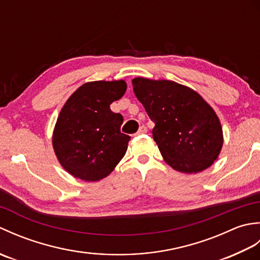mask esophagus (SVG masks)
<instances>
[{"instance_id": "34e87169", "label": "esophagus", "mask_w": 260, "mask_h": 260, "mask_svg": "<svg viewBox=\"0 0 260 260\" xmlns=\"http://www.w3.org/2000/svg\"><path fill=\"white\" fill-rule=\"evenodd\" d=\"M145 133H147V128H146V127H145L144 125H143V126L140 127V129L137 131L136 135H142V134H145Z\"/></svg>"}]
</instances>
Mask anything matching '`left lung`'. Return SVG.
Wrapping results in <instances>:
<instances>
[{
  "label": "left lung",
  "mask_w": 260,
  "mask_h": 260,
  "mask_svg": "<svg viewBox=\"0 0 260 260\" xmlns=\"http://www.w3.org/2000/svg\"><path fill=\"white\" fill-rule=\"evenodd\" d=\"M132 84L155 124L153 139L165 162L187 174L211 167L223 144L222 127L212 107L178 82L137 77Z\"/></svg>",
  "instance_id": "left-lung-1"
}]
</instances>
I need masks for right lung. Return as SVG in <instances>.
I'll list each match as a JSON object with an SVG mask.
<instances>
[{"label":"right lung","instance_id":"add662e5","mask_svg":"<svg viewBox=\"0 0 260 260\" xmlns=\"http://www.w3.org/2000/svg\"><path fill=\"white\" fill-rule=\"evenodd\" d=\"M126 88L124 80L86 82L63 105L52 146L59 163L75 178L102 180L124 157L131 137L120 132L123 116L109 106L123 97Z\"/></svg>","mask_w":260,"mask_h":260}]
</instances>
